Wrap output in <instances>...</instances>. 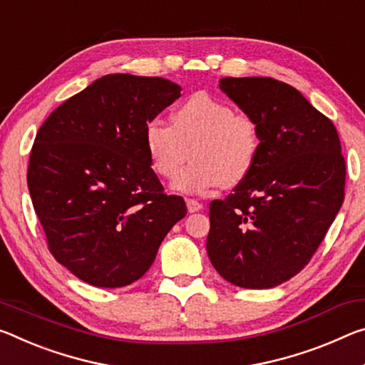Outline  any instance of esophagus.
Instances as JSON below:
<instances>
[{"label": "esophagus", "mask_w": 365, "mask_h": 365, "mask_svg": "<svg viewBox=\"0 0 365 365\" xmlns=\"http://www.w3.org/2000/svg\"><path fill=\"white\" fill-rule=\"evenodd\" d=\"M187 207H188V212H196V211L203 210V205L196 200H187Z\"/></svg>", "instance_id": "obj_1"}]
</instances>
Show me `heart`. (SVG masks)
<instances>
[{
  "label": "heart",
  "instance_id": "b5f03b06",
  "mask_svg": "<svg viewBox=\"0 0 365 365\" xmlns=\"http://www.w3.org/2000/svg\"><path fill=\"white\" fill-rule=\"evenodd\" d=\"M144 143L154 172L169 182L190 151L194 164L173 183L183 193L235 187L250 175L259 151L255 120L205 92L173 110L170 125L159 118L149 121Z\"/></svg>",
  "mask_w": 365,
  "mask_h": 365
}]
</instances>
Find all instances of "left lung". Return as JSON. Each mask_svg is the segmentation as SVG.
<instances>
[{
	"label": "left lung",
	"mask_w": 365,
	"mask_h": 365,
	"mask_svg": "<svg viewBox=\"0 0 365 365\" xmlns=\"http://www.w3.org/2000/svg\"><path fill=\"white\" fill-rule=\"evenodd\" d=\"M219 89L255 120L259 151L234 193L210 205L207 257L230 284L269 289L310 262L343 205L338 131L273 78H222Z\"/></svg>",
	"instance_id": "obj_1"
}]
</instances>
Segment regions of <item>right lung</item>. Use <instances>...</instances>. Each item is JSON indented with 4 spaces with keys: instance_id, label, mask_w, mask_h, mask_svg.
I'll return each instance as SVG.
<instances>
[{
    "instance_id": "obj_1",
    "label": "right lung",
    "mask_w": 365,
    "mask_h": 365,
    "mask_svg": "<svg viewBox=\"0 0 365 365\" xmlns=\"http://www.w3.org/2000/svg\"><path fill=\"white\" fill-rule=\"evenodd\" d=\"M180 91L164 78L107 74L40 126L27 170L34 210L51 255L91 286L140 279L187 214L183 198L164 193L144 143Z\"/></svg>"
}]
</instances>
